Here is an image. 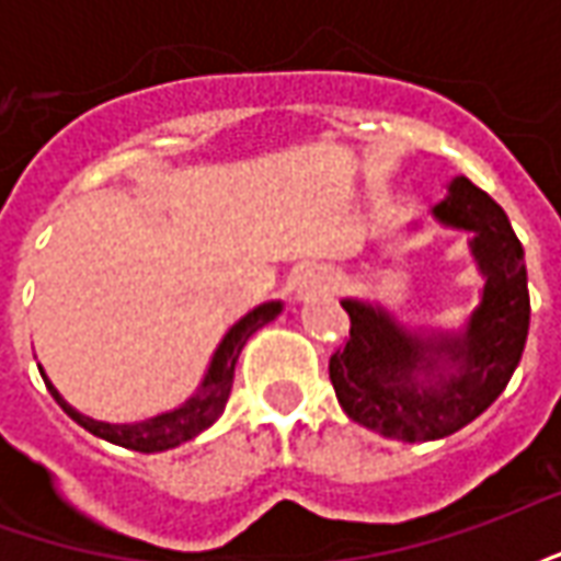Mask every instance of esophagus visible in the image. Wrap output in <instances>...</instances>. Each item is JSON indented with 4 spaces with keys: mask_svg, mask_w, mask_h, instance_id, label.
<instances>
[{
    "mask_svg": "<svg viewBox=\"0 0 561 561\" xmlns=\"http://www.w3.org/2000/svg\"><path fill=\"white\" fill-rule=\"evenodd\" d=\"M336 285V276L330 273V270H309L304 276V285L300 288H306L309 294H321V291H330Z\"/></svg>",
    "mask_w": 561,
    "mask_h": 561,
    "instance_id": "34e87169",
    "label": "esophagus"
}]
</instances>
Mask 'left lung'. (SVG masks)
Listing matches in <instances>:
<instances>
[{"label":"left lung","mask_w":561,"mask_h":561,"mask_svg":"<svg viewBox=\"0 0 561 561\" xmlns=\"http://www.w3.org/2000/svg\"><path fill=\"white\" fill-rule=\"evenodd\" d=\"M433 216L474 233L471 255L486 285L466 330L417 336L381 306L342 300L352 330L330 357L342 412L397 442H435L486 412L507 388L529 336L526 257L505 209L457 176Z\"/></svg>","instance_id":"1"}]
</instances>
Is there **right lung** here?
Segmentation results:
<instances>
[{"label": "right lung", "mask_w": 561, "mask_h": 561, "mask_svg": "<svg viewBox=\"0 0 561 561\" xmlns=\"http://www.w3.org/2000/svg\"><path fill=\"white\" fill-rule=\"evenodd\" d=\"M282 312V304H264L252 309L249 316L240 318L237 324H233L228 333H225V340L219 342V348L213 354V360H209V369L204 381H201V388L197 393H192L188 400L180 405V409H173V412L156 414V417H149V421L140 423H104V421H92L87 414H80L78 409H71L62 397H59V390L47 381L44 376V385L47 390L54 393V400L62 405V412L71 417V421H78L83 430H90L92 435H99L104 442H111V445L128 447V450H140V454H156V450H168V447H176L188 442V438H195L201 435L207 426L219 421V414L225 412V402L231 397V385H233V366H237V357L243 352V345L249 342V336L261 330L264 324H270L273 318Z\"/></svg>", "instance_id": "obj_1"}]
</instances>
